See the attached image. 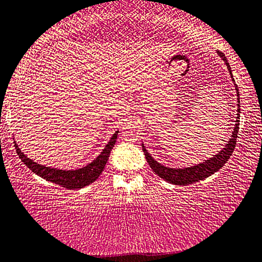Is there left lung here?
I'll list each match as a JSON object with an SVG mask.
<instances>
[{
  "mask_svg": "<svg viewBox=\"0 0 262 262\" xmlns=\"http://www.w3.org/2000/svg\"><path fill=\"white\" fill-rule=\"evenodd\" d=\"M219 57L225 61V64L227 66L228 71H230L232 81L234 82L233 76H232V71H231V66L228 64L227 58L225 57L223 52L217 51ZM235 86V91H236V99H238V113H236V120H235V126L233 128V132H232V136L228 142L226 143V146L224 147L221 151H219L217 155H213V157L206 160L203 163H199L197 165H192V167L189 168H182V169H175V168H168L162 165L159 162L155 161L151 157L150 154L148 152V150L142 144V150L146 155V160L150 165V168L154 170V172L156 175H159L161 178H163L164 181L169 182V183H172L175 185H188V184H192L196 183L198 181L204 180V178L209 177L212 175V173L217 172L219 169L224 167V164L226 163L230 159L232 152L234 150V147L236 144V138H238V132H239V122H240V98H239V90L238 86Z\"/></svg>",
  "mask_w": 262,
  "mask_h": 262,
  "instance_id": "8db88e82",
  "label": "left lung"
}]
</instances>
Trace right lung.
I'll return each instance as SVG.
<instances>
[{
    "mask_svg": "<svg viewBox=\"0 0 262 262\" xmlns=\"http://www.w3.org/2000/svg\"><path fill=\"white\" fill-rule=\"evenodd\" d=\"M118 133L115 132L113 136H112L110 142L106 144V147L101 151L97 159L91 162L90 164H87L86 167L77 169V170H61L56 168H50L45 167L36 163L30 159H28L27 155H24V152L20 151L17 144L15 143L16 151L19 156L20 161L23 162L27 167L31 170L32 172H35L36 175L44 178L51 183L58 184L63 188H66L69 190H78L84 188L86 185H90L98 180V177L100 176V173L103 171V168L108 161L111 150L113 149L114 144L118 139Z\"/></svg>",
    "mask_w": 262,
    "mask_h": 262,
    "instance_id": "add662e5",
    "label": "right lung"
}]
</instances>
